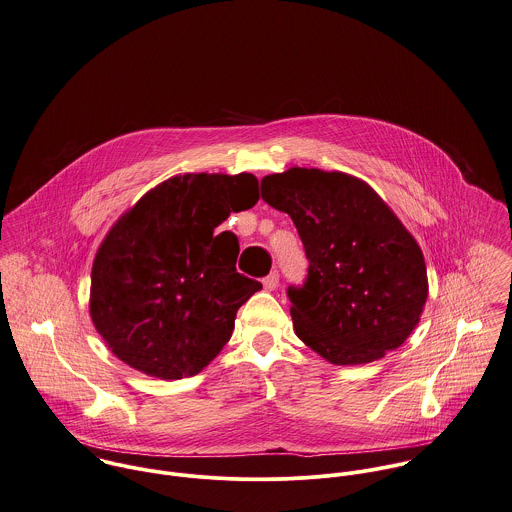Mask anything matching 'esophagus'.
Instances as JSON below:
<instances>
[{
    "label": "esophagus",
    "instance_id": "esophagus-1",
    "mask_svg": "<svg viewBox=\"0 0 512 512\" xmlns=\"http://www.w3.org/2000/svg\"><path fill=\"white\" fill-rule=\"evenodd\" d=\"M263 287H265L267 291H275V289L279 287V273H277V271L269 273V275L263 279Z\"/></svg>",
    "mask_w": 512,
    "mask_h": 512
}]
</instances>
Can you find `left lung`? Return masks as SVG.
I'll return each instance as SVG.
<instances>
[{
  "label": "left lung",
  "instance_id": "8db88e82",
  "mask_svg": "<svg viewBox=\"0 0 512 512\" xmlns=\"http://www.w3.org/2000/svg\"><path fill=\"white\" fill-rule=\"evenodd\" d=\"M261 198L291 215L307 279L289 287L297 336L336 366L368 364L406 342L427 301L423 253L362 180L291 168L261 180Z\"/></svg>",
  "mask_w": 512,
  "mask_h": 512
}]
</instances>
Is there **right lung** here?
Returning <instances> with one entry per match:
<instances>
[{
  "label": "right lung",
  "instance_id": "add662e5",
  "mask_svg": "<svg viewBox=\"0 0 512 512\" xmlns=\"http://www.w3.org/2000/svg\"><path fill=\"white\" fill-rule=\"evenodd\" d=\"M257 200L253 174H186L114 223L93 263L91 318L116 358L180 380L219 354L237 310L263 285L237 273V237L213 233Z\"/></svg>",
  "mask_w": 512,
  "mask_h": 512
}]
</instances>
